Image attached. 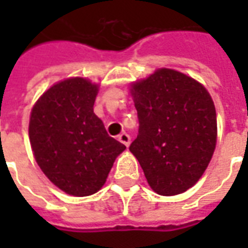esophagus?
<instances>
[{
	"instance_id": "34e87169",
	"label": "esophagus",
	"mask_w": 248,
	"mask_h": 248,
	"mask_svg": "<svg viewBox=\"0 0 248 248\" xmlns=\"http://www.w3.org/2000/svg\"><path fill=\"white\" fill-rule=\"evenodd\" d=\"M118 140L127 147V146L130 145V135L126 134V133H121V134L118 135Z\"/></svg>"
}]
</instances>
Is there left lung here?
I'll return each instance as SVG.
<instances>
[{"mask_svg": "<svg viewBox=\"0 0 248 248\" xmlns=\"http://www.w3.org/2000/svg\"><path fill=\"white\" fill-rule=\"evenodd\" d=\"M130 94L140 119L131 154L153 191L182 194L201 179L215 151L213 98L201 82L166 67L133 82Z\"/></svg>", "mask_w": 248, "mask_h": 248, "instance_id": "obj_1", "label": "left lung"}]
</instances>
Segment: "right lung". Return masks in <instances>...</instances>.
<instances>
[{
    "label": "right lung",
    "mask_w": 248,
    "mask_h": 248,
    "mask_svg": "<svg viewBox=\"0 0 248 248\" xmlns=\"http://www.w3.org/2000/svg\"><path fill=\"white\" fill-rule=\"evenodd\" d=\"M98 90L99 85L87 78H66L49 87L30 113L29 140L37 165L73 197L99 191L126 149L94 114Z\"/></svg>",
    "instance_id": "right-lung-1"
}]
</instances>
